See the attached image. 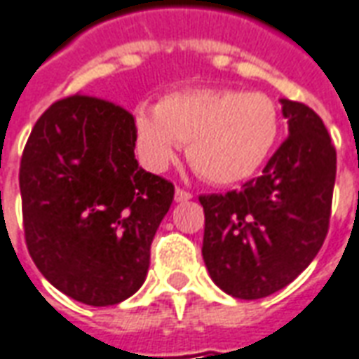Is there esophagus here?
<instances>
[{"label": "esophagus", "instance_id": "esophagus-1", "mask_svg": "<svg viewBox=\"0 0 359 359\" xmlns=\"http://www.w3.org/2000/svg\"><path fill=\"white\" fill-rule=\"evenodd\" d=\"M175 200L177 202H188V200H192V192H188L184 188H177L175 190Z\"/></svg>", "mask_w": 359, "mask_h": 359}]
</instances>
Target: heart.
I'll return each instance as SVG.
<instances>
[{"label": "heart", "mask_w": 359, "mask_h": 359, "mask_svg": "<svg viewBox=\"0 0 359 359\" xmlns=\"http://www.w3.org/2000/svg\"><path fill=\"white\" fill-rule=\"evenodd\" d=\"M277 134V105L262 92L187 90L165 95L156 111L136 113V140L151 167L161 169L179 146H187L194 171L213 184L252 177L269 156Z\"/></svg>", "instance_id": "heart-1"}]
</instances>
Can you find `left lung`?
<instances>
[{
	"instance_id": "left-lung-1",
	"label": "left lung",
	"mask_w": 359,
	"mask_h": 359,
	"mask_svg": "<svg viewBox=\"0 0 359 359\" xmlns=\"http://www.w3.org/2000/svg\"><path fill=\"white\" fill-rule=\"evenodd\" d=\"M288 138L262 177L226 194H203L202 256L213 283L241 300L277 292L321 250L331 221L337 149L323 121L283 100Z\"/></svg>"
}]
</instances>
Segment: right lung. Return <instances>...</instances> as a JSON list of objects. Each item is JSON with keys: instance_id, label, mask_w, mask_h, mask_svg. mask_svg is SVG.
Masks as SVG:
<instances>
[{"instance_id": "add662e5", "label": "right lung", "mask_w": 359, "mask_h": 359, "mask_svg": "<svg viewBox=\"0 0 359 359\" xmlns=\"http://www.w3.org/2000/svg\"><path fill=\"white\" fill-rule=\"evenodd\" d=\"M134 146L133 113L74 94L43 111L20 157L28 254L57 290L88 306L140 288L175 198L171 180L138 167Z\"/></svg>"}]
</instances>
